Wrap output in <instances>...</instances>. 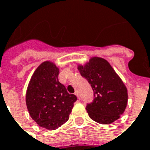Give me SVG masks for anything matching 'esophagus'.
Segmentation results:
<instances>
[{
  "instance_id": "1",
  "label": "esophagus",
  "mask_w": 150,
  "mask_h": 150,
  "mask_svg": "<svg viewBox=\"0 0 150 150\" xmlns=\"http://www.w3.org/2000/svg\"><path fill=\"white\" fill-rule=\"evenodd\" d=\"M75 95H76V96L78 97V98L80 99V95H79V91H75Z\"/></svg>"
}]
</instances>
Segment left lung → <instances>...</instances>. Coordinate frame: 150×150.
Listing matches in <instances>:
<instances>
[{"mask_svg": "<svg viewBox=\"0 0 150 150\" xmlns=\"http://www.w3.org/2000/svg\"><path fill=\"white\" fill-rule=\"evenodd\" d=\"M79 70L94 91V100L86 106L91 119L101 124L119 119L127 104V89L110 63L93 57L85 66L79 65Z\"/></svg>", "mask_w": 150, "mask_h": 150, "instance_id": "left-lung-1", "label": "left lung"}]
</instances>
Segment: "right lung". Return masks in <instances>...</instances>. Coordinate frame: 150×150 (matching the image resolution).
<instances>
[{
    "instance_id": "obj_1",
    "label": "right lung",
    "mask_w": 150,
    "mask_h": 150,
    "mask_svg": "<svg viewBox=\"0 0 150 150\" xmlns=\"http://www.w3.org/2000/svg\"><path fill=\"white\" fill-rule=\"evenodd\" d=\"M59 69L44 62L36 69L29 83L26 102L30 117L41 127L56 129L69 120L77 100L59 81Z\"/></svg>"
}]
</instances>
